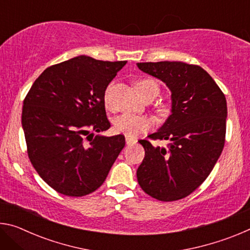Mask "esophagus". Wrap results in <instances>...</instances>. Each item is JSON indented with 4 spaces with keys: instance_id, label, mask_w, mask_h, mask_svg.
Listing matches in <instances>:
<instances>
[{
    "instance_id": "esophagus-1",
    "label": "esophagus",
    "mask_w": 250,
    "mask_h": 250,
    "mask_svg": "<svg viewBox=\"0 0 250 250\" xmlns=\"http://www.w3.org/2000/svg\"><path fill=\"white\" fill-rule=\"evenodd\" d=\"M125 142H126V145H131V143L137 142V139L133 137H129V135H125Z\"/></svg>"
}]
</instances>
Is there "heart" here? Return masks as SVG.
I'll list each match as a JSON object with an SVG mask.
<instances>
[{"mask_svg":"<svg viewBox=\"0 0 250 250\" xmlns=\"http://www.w3.org/2000/svg\"><path fill=\"white\" fill-rule=\"evenodd\" d=\"M135 88H137L139 94L142 96L146 91L152 89V88L159 89V86L153 79L146 78L137 82V83H135ZM109 90L110 87L108 88L107 91H105L104 96V104L107 108L110 107L108 96ZM152 125H153V120H152V118L147 116L132 115V113H124V115L117 117L115 121H113V128H115L117 132L124 133L125 135H129V137H134V135H138L140 132H143V131L149 130Z\"/></svg>","mask_w":250,"mask_h":250,"instance_id":"b5f03b06","label":"heart"}]
</instances>
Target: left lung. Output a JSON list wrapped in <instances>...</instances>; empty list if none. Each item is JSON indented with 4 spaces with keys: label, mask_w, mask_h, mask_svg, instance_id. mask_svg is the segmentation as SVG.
Returning a JSON list of instances; mask_svg holds the SVG:
<instances>
[{
    "label": "left lung",
    "mask_w": 250,
    "mask_h": 250,
    "mask_svg": "<svg viewBox=\"0 0 250 250\" xmlns=\"http://www.w3.org/2000/svg\"><path fill=\"white\" fill-rule=\"evenodd\" d=\"M145 73L162 80L172 92V113L149 135L167 140L154 146L140 140L146 156L138 167L139 185L147 195L163 202L184 198L200 186L221 155L226 135L225 95L209 74L182 62H138Z\"/></svg>",
    "instance_id": "8db88e82"
}]
</instances>
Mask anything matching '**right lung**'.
Listing matches in <instances>:
<instances>
[{
    "instance_id": "1",
    "label": "right lung",
    "mask_w": 250,
    "mask_h": 250,
    "mask_svg": "<svg viewBox=\"0 0 250 250\" xmlns=\"http://www.w3.org/2000/svg\"><path fill=\"white\" fill-rule=\"evenodd\" d=\"M126 64L89 56L46 68L23 103L22 125L34 168L55 191L84 196L100 188L125 145L110 128L104 91Z\"/></svg>"
}]
</instances>
